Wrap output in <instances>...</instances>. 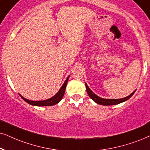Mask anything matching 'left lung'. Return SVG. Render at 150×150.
I'll use <instances>...</instances> for the list:
<instances>
[{
    "mask_svg": "<svg viewBox=\"0 0 150 150\" xmlns=\"http://www.w3.org/2000/svg\"><path fill=\"white\" fill-rule=\"evenodd\" d=\"M85 84H86L87 93H88L89 97L91 98L95 102H96L97 104H99L100 105L109 106V105H117V104L122 103V102H125L127 100L129 99V98L133 96L134 93L136 91L135 90L133 93H132L129 96H127V97L124 98H120V99H105V98H100L99 96H98L96 94H95L93 92L90 88H89L88 85H87L86 83H85Z\"/></svg>",
    "mask_w": 150,
    "mask_h": 150,
    "instance_id": "8db88e82",
    "label": "left lung"
}]
</instances>
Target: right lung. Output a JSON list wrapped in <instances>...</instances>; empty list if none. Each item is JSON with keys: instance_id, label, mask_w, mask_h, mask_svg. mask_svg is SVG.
Here are the masks:
<instances>
[{"instance_id": "obj_1", "label": "right lung", "mask_w": 150, "mask_h": 150, "mask_svg": "<svg viewBox=\"0 0 150 150\" xmlns=\"http://www.w3.org/2000/svg\"><path fill=\"white\" fill-rule=\"evenodd\" d=\"M70 75L66 78V79L64 81V83L62 85L61 88H60L59 91L54 95L52 98H49V99L44 100H39V101H33V100H30L28 99H26L24 97H23L21 95L19 94V96L21 97V98L24 101H25L27 103L30 104V105L33 106H36V107H45V106H52L56 105L61 101V100L63 98V96H64V93H65L66 87L67 85L68 79H69Z\"/></svg>"}]
</instances>
